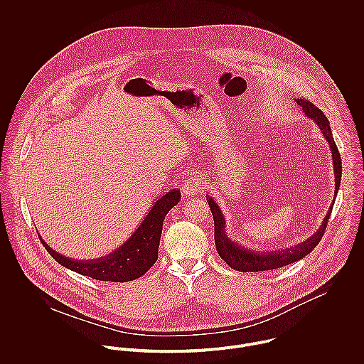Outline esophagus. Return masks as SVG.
I'll use <instances>...</instances> for the list:
<instances>
[{"label":"esophagus","mask_w":364,"mask_h":364,"mask_svg":"<svg viewBox=\"0 0 364 364\" xmlns=\"http://www.w3.org/2000/svg\"><path fill=\"white\" fill-rule=\"evenodd\" d=\"M203 191V182L198 176H189L183 183V193L186 196H196Z\"/></svg>","instance_id":"34e87169"}]
</instances>
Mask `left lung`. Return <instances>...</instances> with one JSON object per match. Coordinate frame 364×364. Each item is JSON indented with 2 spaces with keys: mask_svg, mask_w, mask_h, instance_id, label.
<instances>
[{
  "mask_svg": "<svg viewBox=\"0 0 364 364\" xmlns=\"http://www.w3.org/2000/svg\"><path fill=\"white\" fill-rule=\"evenodd\" d=\"M297 104L300 105L303 107L304 113L309 117H311L312 120L319 126V129L322 130V134L325 136V139L328 140V143L331 146L333 166H335V185H336L335 195H336L339 185H341V178H342V158H341L339 150L335 144V140L332 137L329 122H328L326 116L322 113V110L310 102L307 98H297ZM208 203L211 210V214H213V220H214V242H215V250H217L220 258L224 260L230 267H232L234 270L263 272V270H273V269H279L286 264L294 263L297 260L303 259L306 255L312 252V250L319 244L321 238L325 234V230H326V225L329 221V215H331V211H332L335 202L332 203L328 214L325 215L323 223L319 227V230L307 241H304L299 245H294L291 248L269 251L264 254L263 252L255 254V252L247 251L242 247H238L237 244L230 241L224 232L225 221H224V217H223L220 208L211 198H208Z\"/></svg>",
  "mask_w": 364,
  "mask_h": 364,
  "instance_id": "obj_1",
  "label": "left lung"
}]
</instances>
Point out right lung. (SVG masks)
<instances>
[{
  "mask_svg": "<svg viewBox=\"0 0 364 364\" xmlns=\"http://www.w3.org/2000/svg\"><path fill=\"white\" fill-rule=\"evenodd\" d=\"M179 199L181 192L176 189L162 196L150 210L130 240L105 258L81 262L68 259L63 255H58L43 241L42 244L52 255L53 259L82 276L102 282H130L147 273L158 259V247L165 215L171 208L178 205Z\"/></svg>",
  "mask_w": 364,
  "mask_h": 364,
  "instance_id": "add662e5",
  "label": "right lung"
}]
</instances>
